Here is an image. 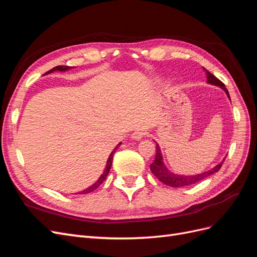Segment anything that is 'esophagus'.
<instances>
[{"label":"esophagus","mask_w":257,"mask_h":257,"mask_svg":"<svg viewBox=\"0 0 257 257\" xmlns=\"http://www.w3.org/2000/svg\"><path fill=\"white\" fill-rule=\"evenodd\" d=\"M145 135H146V133L144 131H142V130H138V131H136V132H134L133 134H132V139H134V141H141L142 138H144L145 137Z\"/></svg>","instance_id":"obj_1"}]
</instances>
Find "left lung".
Returning <instances> with one entry per match:
<instances>
[{
    "mask_svg": "<svg viewBox=\"0 0 257 257\" xmlns=\"http://www.w3.org/2000/svg\"><path fill=\"white\" fill-rule=\"evenodd\" d=\"M206 71V75H207V82L211 83L213 85H217V87L222 88L225 92H226L227 96L230 98L227 89L225 88V84L216 78L214 75H212L210 72H208L207 69ZM225 160H223L224 162ZM223 162L217 164L214 168L208 170V172H205L203 174L199 175H195V176H180V175H176L174 173H170L169 170L166 168V166L163 163V157L162 153L160 150V147L157 144V152H155V159L152 162V164L150 165V169L151 172L153 173V175L157 177L161 182H163L164 184H167L169 186H173V188H181V186H189L191 184L197 183L199 181L203 180V179L209 177L210 175H212L216 172H219L220 168L223 165Z\"/></svg>",
    "mask_w": 257,
    "mask_h": 257,
    "instance_id": "1",
    "label": "left lung"
}]
</instances>
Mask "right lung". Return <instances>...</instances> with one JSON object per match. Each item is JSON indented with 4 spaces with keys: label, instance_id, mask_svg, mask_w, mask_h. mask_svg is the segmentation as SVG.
Masks as SVG:
<instances>
[{
    "label": "right lung",
    "instance_id": "right-lung-1",
    "mask_svg": "<svg viewBox=\"0 0 257 257\" xmlns=\"http://www.w3.org/2000/svg\"><path fill=\"white\" fill-rule=\"evenodd\" d=\"M69 68H73V67H71V66H62V65H60V66H56V67H53L52 69H50L49 72H47L46 74H49V73H52V72H54V71H59V72H65V71H68ZM121 145V143L120 144H118L115 146V148L114 149L111 151V153H110V155H109V158H108V160H107V164H106V167H105V169H104V173L102 174V176H100L99 178H98V180L94 183V184H92L91 186H89L88 189H85V190H83L82 192H79L78 194H88V193H90V192H93L94 191L95 189H97L98 186L103 183V181L105 180L106 179V177H107V175H108V173H109V170H110V167H111V164H112V158H113V154H114V152H115V150L118 149L119 148V146Z\"/></svg>",
    "mask_w": 257,
    "mask_h": 257
}]
</instances>
